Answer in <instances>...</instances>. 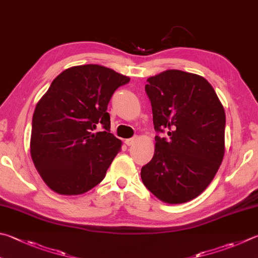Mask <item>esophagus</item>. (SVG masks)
<instances>
[{
  "instance_id": "obj_1",
  "label": "esophagus",
  "mask_w": 258,
  "mask_h": 258,
  "mask_svg": "<svg viewBox=\"0 0 258 258\" xmlns=\"http://www.w3.org/2000/svg\"><path fill=\"white\" fill-rule=\"evenodd\" d=\"M135 142H137V138H132V139H127V140H125V143H126V145H133Z\"/></svg>"
}]
</instances>
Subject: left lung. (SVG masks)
Listing matches in <instances>:
<instances>
[{
  "mask_svg": "<svg viewBox=\"0 0 258 258\" xmlns=\"http://www.w3.org/2000/svg\"><path fill=\"white\" fill-rule=\"evenodd\" d=\"M156 137L142 167L144 186L162 202H189L207 189L224 156L226 114L213 87L199 74L167 70L148 79Z\"/></svg>",
  "mask_w": 258,
  "mask_h": 258,
  "instance_id": "1",
  "label": "left lung"
}]
</instances>
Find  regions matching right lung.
I'll use <instances>...</instances> for the list:
<instances>
[{
    "label": "right lung",
    "mask_w": 258,
    "mask_h": 258,
    "mask_svg": "<svg viewBox=\"0 0 258 258\" xmlns=\"http://www.w3.org/2000/svg\"><path fill=\"white\" fill-rule=\"evenodd\" d=\"M130 78L98 64L72 67L58 74L37 102L30 154L41 179L60 195L87 193L104 179L120 151L109 133L107 106ZM102 125V133H95Z\"/></svg>",
    "instance_id": "add662e5"
}]
</instances>
